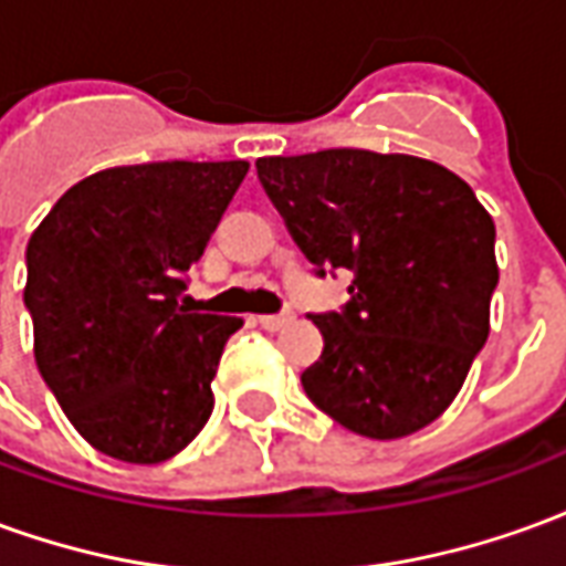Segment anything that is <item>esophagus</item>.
<instances>
[{
  "instance_id": "obj_1",
  "label": "esophagus",
  "mask_w": 566,
  "mask_h": 566,
  "mask_svg": "<svg viewBox=\"0 0 566 566\" xmlns=\"http://www.w3.org/2000/svg\"><path fill=\"white\" fill-rule=\"evenodd\" d=\"M258 324L263 331H284V327H291L294 324V315L291 312H284V315H258Z\"/></svg>"
}]
</instances>
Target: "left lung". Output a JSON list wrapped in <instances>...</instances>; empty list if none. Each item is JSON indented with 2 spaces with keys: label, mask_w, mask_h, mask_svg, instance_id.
I'll return each instance as SVG.
<instances>
[{
  "label": "left lung",
  "mask_w": 566,
  "mask_h": 566,
  "mask_svg": "<svg viewBox=\"0 0 566 566\" xmlns=\"http://www.w3.org/2000/svg\"><path fill=\"white\" fill-rule=\"evenodd\" d=\"M258 175L321 272L352 270L348 306L312 315L324 352L308 400L352 433L400 439L437 421L491 331L494 221L424 157L327 148L260 157Z\"/></svg>",
  "instance_id": "obj_1"
}]
</instances>
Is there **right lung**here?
Masks as SVG:
<instances>
[{"label":"right lung","mask_w":566,"mask_h":566,"mask_svg":"<svg viewBox=\"0 0 566 566\" xmlns=\"http://www.w3.org/2000/svg\"><path fill=\"white\" fill-rule=\"evenodd\" d=\"M245 160H163L87 175L27 245L32 352L93 449L175 458L206 427L211 379L242 318L181 306L185 275L242 185Z\"/></svg>","instance_id":"1"}]
</instances>
